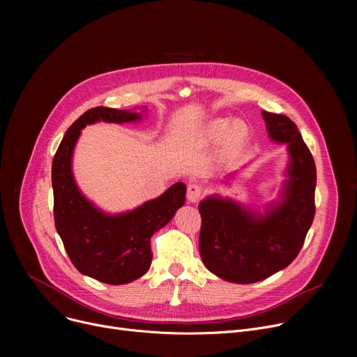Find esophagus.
I'll list each match as a JSON object with an SVG mask.
<instances>
[{"label":"esophagus","instance_id":"esophagus-1","mask_svg":"<svg viewBox=\"0 0 357 357\" xmlns=\"http://www.w3.org/2000/svg\"><path fill=\"white\" fill-rule=\"evenodd\" d=\"M202 197V188L198 183H190L188 185V191H186V198H188L190 202H198Z\"/></svg>","mask_w":357,"mask_h":357}]
</instances>
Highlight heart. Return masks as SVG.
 Returning a JSON list of instances; mask_svg holds the SVG:
<instances>
[{"instance_id":"obj_1","label":"heart","mask_w":357,"mask_h":357,"mask_svg":"<svg viewBox=\"0 0 357 357\" xmlns=\"http://www.w3.org/2000/svg\"><path fill=\"white\" fill-rule=\"evenodd\" d=\"M204 140L208 143H217L222 140L227 147L237 146L245 142L249 136V127L243 120L215 119L202 130Z\"/></svg>"}]
</instances>
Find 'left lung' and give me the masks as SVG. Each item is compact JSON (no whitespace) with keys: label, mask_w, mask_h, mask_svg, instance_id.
<instances>
[{"label":"left lung","mask_w":357,"mask_h":357,"mask_svg":"<svg viewBox=\"0 0 357 357\" xmlns=\"http://www.w3.org/2000/svg\"><path fill=\"white\" fill-rule=\"evenodd\" d=\"M261 116L269 139L287 144L289 155L278 199L259 211L214 194L198 207L204 265L233 284H255L285 269L301 250L315 214V163L301 133L287 116L268 111Z\"/></svg>","instance_id":"8db88e82"}]
</instances>
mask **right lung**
<instances>
[{"instance_id": "obj_1", "label": "right lung", "mask_w": 357, "mask_h": 357, "mask_svg": "<svg viewBox=\"0 0 357 357\" xmlns=\"http://www.w3.org/2000/svg\"><path fill=\"white\" fill-rule=\"evenodd\" d=\"M146 111V107H142ZM144 114L107 107L91 108L63 136L52 163L54 226L73 266L82 275L109 285H124L143 276L152 264L150 238L182 207L183 182L131 211L109 214L98 208L78 188L72 158L81 130L93 123H137Z\"/></svg>"}]
</instances>
